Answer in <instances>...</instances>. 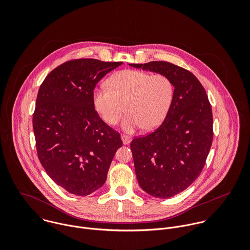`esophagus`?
<instances>
[{"instance_id": "1", "label": "esophagus", "mask_w": 250, "mask_h": 250, "mask_svg": "<svg viewBox=\"0 0 250 250\" xmlns=\"http://www.w3.org/2000/svg\"><path fill=\"white\" fill-rule=\"evenodd\" d=\"M121 140H122L123 144H125V145L129 144V143H131V141H132V139L130 137L126 136V135H121Z\"/></svg>"}]
</instances>
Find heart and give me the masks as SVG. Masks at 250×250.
I'll return each mask as SVG.
<instances>
[{
	"instance_id": "1",
	"label": "heart",
	"mask_w": 250,
	"mask_h": 250,
	"mask_svg": "<svg viewBox=\"0 0 250 250\" xmlns=\"http://www.w3.org/2000/svg\"><path fill=\"white\" fill-rule=\"evenodd\" d=\"M107 86L93 91L92 103L98 115L109 126L128 115L122 122L126 133L157 128L167 116L174 96L172 81L164 74L140 70H122L113 74Z\"/></svg>"
}]
</instances>
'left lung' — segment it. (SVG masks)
<instances>
[{"mask_svg":"<svg viewBox=\"0 0 250 250\" xmlns=\"http://www.w3.org/2000/svg\"><path fill=\"white\" fill-rule=\"evenodd\" d=\"M167 75L174 96L161 126L131 143L139 185L157 198H169L201 173L213 142V113L206 91L189 71L167 62L129 64Z\"/></svg>","mask_w":250,"mask_h":250,"instance_id":"left-lung-1","label":"left lung"}]
</instances>
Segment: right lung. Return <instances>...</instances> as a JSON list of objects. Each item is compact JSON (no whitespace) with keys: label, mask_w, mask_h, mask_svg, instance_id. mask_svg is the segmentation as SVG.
Listing matches in <instances>:
<instances>
[{"label":"right lung","mask_w":250,"mask_h":250,"mask_svg":"<svg viewBox=\"0 0 250 250\" xmlns=\"http://www.w3.org/2000/svg\"><path fill=\"white\" fill-rule=\"evenodd\" d=\"M121 64L73 60L50 72L39 87L33 117L37 156L50 178L72 194L85 196L100 188L122 146L119 133L92 103L97 83Z\"/></svg>","instance_id":"right-lung-1"}]
</instances>
